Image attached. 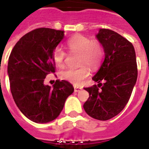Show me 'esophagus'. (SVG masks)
I'll return each mask as SVG.
<instances>
[{
    "mask_svg": "<svg viewBox=\"0 0 149 149\" xmlns=\"http://www.w3.org/2000/svg\"><path fill=\"white\" fill-rule=\"evenodd\" d=\"M82 90V87H78V86H74V91L75 92H79Z\"/></svg>",
    "mask_w": 149,
    "mask_h": 149,
    "instance_id": "34e87169",
    "label": "esophagus"
}]
</instances>
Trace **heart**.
I'll return each instance as SVG.
<instances>
[{"instance_id": "b5f03b06", "label": "heart", "mask_w": 149, "mask_h": 149, "mask_svg": "<svg viewBox=\"0 0 149 149\" xmlns=\"http://www.w3.org/2000/svg\"><path fill=\"white\" fill-rule=\"evenodd\" d=\"M65 45L70 51L79 53V63L84 65L79 69H68L61 72L62 79L79 85L90 75L87 65L91 70H95L100 65L104 58V49L97 40L83 35H75L66 41ZM54 63L58 67H63L65 64V52L60 47H56L52 53Z\"/></svg>"}]
</instances>
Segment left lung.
I'll return each instance as SVG.
<instances>
[{
    "instance_id": "left-lung-1",
    "label": "left lung",
    "mask_w": 149,
    "mask_h": 149,
    "mask_svg": "<svg viewBox=\"0 0 149 149\" xmlns=\"http://www.w3.org/2000/svg\"><path fill=\"white\" fill-rule=\"evenodd\" d=\"M97 38L105 58L92 78L97 85L84 88L90 97L84 108L93 118L107 120L118 115L129 100L138 77L136 56L132 43L112 30L100 29Z\"/></svg>"
}]
</instances>
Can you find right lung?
<instances>
[{
  "label": "right lung",
  "instance_id": "add662e5",
  "mask_svg": "<svg viewBox=\"0 0 149 149\" xmlns=\"http://www.w3.org/2000/svg\"><path fill=\"white\" fill-rule=\"evenodd\" d=\"M64 38L61 30L39 28L20 38L10 52L8 65L10 89L15 104L29 120L48 123L56 119L74 88L66 80L44 85L56 72L52 53Z\"/></svg>",
  "mask_w": 149,
  "mask_h": 149
}]
</instances>
